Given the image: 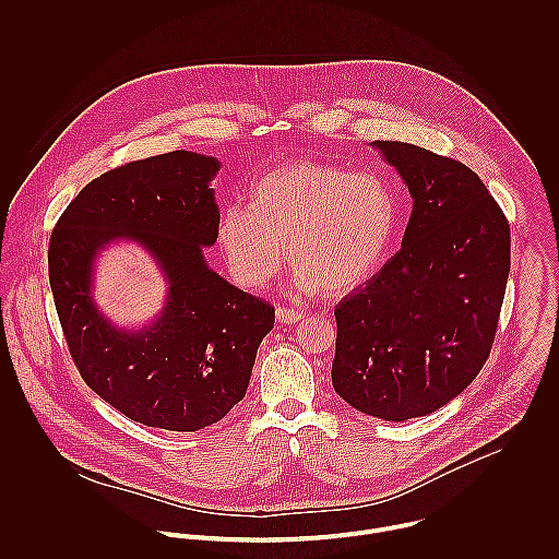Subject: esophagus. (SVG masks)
I'll return each instance as SVG.
<instances>
[{"mask_svg": "<svg viewBox=\"0 0 559 559\" xmlns=\"http://www.w3.org/2000/svg\"><path fill=\"white\" fill-rule=\"evenodd\" d=\"M306 314L301 310H290V308H277L275 310V319L280 324H293V322H299Z\"/></svg>", "mask_w": 559, "mask_h": 559, "instance_id": "34e87169", "label": "esophagus"}]
</instances>
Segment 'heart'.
Returning <instances> with one entry per match:
<instances>
[{"label":"heart","mask_w":559,"mask_h":559,"mask_svg":"<svg viewBox=\"0 0 559 559\" xmlns=\"http://www.w3.org/2000/svg\"><path fill=\"white\" fill-rule=\"evenodd\" d=\"M394 226L396 204L381 178L295 160L258 178L249 206L222 209L215 242L245 290L277 277L290 251L301 293L346 297L379 271Z\"/></svg>","instance_id":"obj_1"}]
</instances>
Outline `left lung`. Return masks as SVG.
Returning <instances> with one entry per match:
<instances>
[{"label":"left lung","mask_w":559,"mask_h":559,"mask_svg":"<svg viewBox=\"0 0 559 559\" xmlns=\"http://www.w3.org/2000/svg\"><path fill=\"white\" fill-rule=\"evenodd\" d=\"M408 187L399 253L335 308L331 381L353 408L404 421L478 377L510 273V228L478 174L406 142H372Z\"/></svg>","instance_id":"obj_1"}]
</instances>
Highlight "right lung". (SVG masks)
Here are the masks:
<instances>
[{"instance_id": "right-lung-1", "label": "right lung", "mask_w": 559, "mask_h": 559, "mask_svg": "<svg viewBox=\"0 0 559 559\" xmlns=\"http://www.w3.org/2000/svg\"><path fill=\"white\" fill-rule=\"evenodd\" d=\"M222 163L174 151L111 169L69 204L49 242V282L71 355L87 388L144 426L193 432L242 400L275 310L206 262L219 206ZM133 241L168 286L164 308L140 328L109 320L93 299L95 262Z\"/></svg>"}]
</instances>
